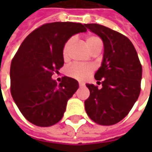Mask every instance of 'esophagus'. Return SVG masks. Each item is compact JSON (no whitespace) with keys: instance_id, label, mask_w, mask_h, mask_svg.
Segmentation results:
<instances>
[{"instance_id":"esophagus-1","label":"esophagus","mask_w":152,"mask_h":152,"mask_svg":"<svg viewBox=\"0 0 152 152\" xmlns=\"http://www.w3.org/2000/svg\"><path fill=\"white\" fill-rule=\"evenodd\" d=\"M79 86H80V87H81V86H84V85H85V83H83V82H79Z\"/></svg>"}]
</instances>
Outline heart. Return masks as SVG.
Returning a JSON list of instances; mask_svg holds the SVG:
<instances>
[{"label":"heart","mask_w":152,"mask_h":152,"mask_svg":"<svg viewBox=\"0 0 152 152\" xmlns=\"http://www.w3.org/2000/svg\"><path fill=\"white\" fill-rule=\"evenodd\" d=\"M72 41H73L72 39H69L63 47L62 56L65 60L67 58L68 50L72 44ZM99 43H102V40L98 36L96 35H89L85 39V45L90 51ZM92 73H93V67L91 66H82L78 64H73L69 67H67L66 70L67 76L78 80H85Z\"/></svg>","instance_id":"heart-1"}]
</instances>
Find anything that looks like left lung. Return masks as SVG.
<instances>
[{
  "label": "left lung",
  "mask_w": 152,
  "mask_h": 152,
  "mask_svg": "<svg viewBox=\"0 0 152 152\" xmlns=\"http://www.w3.org/2000/svg\"><path fill=\"white\" fill-rule=\"evenodd\" d=\"M85 26L104 45L102 65L95 73L102 88L86 84L90 97L85 102V111L98 124L113 125L124 118L137 101L142 67L134 45L124 34L96 23Z\"/></svg>",
  "instance_id": "obj_1"
}]
</instances>
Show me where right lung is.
Returning a JSON list of instances; mask_svg holds the SVG:
<instances>
[{"instance_id": "obj_1", "label": "right lung", "mask_w": 152, "mask_h": 152, "mask_svg": "<svg viewBox=\"0 0 152 152\" xmlns=\"http://www.w3.org/2000/svg\"><path fill=\"white\" fill-rule=\"evenodd\" d=\"M86 31L79 23L55 22L36 28L21 44L11 63V94L33 124L49 127L61 119L79 82L64 76L57 84L51 77L64 64L62 50L66 42Z\"/></svg>"}]
</instances>
